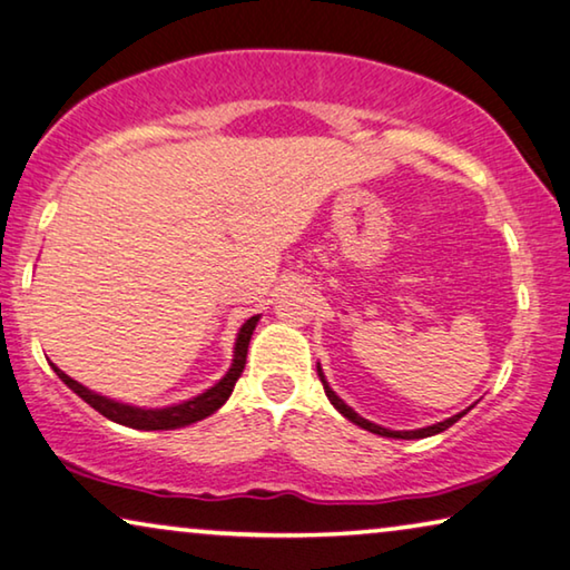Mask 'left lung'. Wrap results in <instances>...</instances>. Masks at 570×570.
I'll use <instances>...</instances> for the list:
<instances>
[{"label":"left lung","mask_w":570,"mask_h":570,"mask_svg":"<svg viewBox=\"0 0 570 570\" xmlns=\"http://www.w3.org/2000/svg\"><path fill=\"white\" fill-rule=\"evenodd\" d=\"M317 376H320V381H322V386H325V394H327V399H330V404L335 406V410L343 414L345 420H351L353 424H358V428H363V430H368V432H373V435H381V438H394V440H420V438H430V435H438V432H443V430H448L450 424H455L458 420L463 417L465 412L471 410H465V412H458V414H453V417H448V420H443V422H438V424H430V428H420V430H389V428H381V424H376V422H368L366 417H361L358 412L353 410V406H347L343 399H340L333 389H330V384H327V379H325V373H322V366L317 363Z\"/></svg>","instance_id":"left-lung-1"}]
</instances>
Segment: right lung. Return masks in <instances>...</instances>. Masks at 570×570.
<instances>
[{"instance_id": "obj_1", "label": "right lung", "mask_w": 570, "mask_h": 570, "mask_svg": "<svg viewBox=\"0 0 570 570\" xmlns=\"http://www.w3.org/2000/svg\"><path fill=\"white\" fill-rule=\"evenodd\" d=\"M258 320L261 317L256 314V317L245 320L243 327L237 330L235 347H233V363H230V368H227L225 376L219 379L215 386H209L207 392L186 399V402H181V404L146 410V406L117 402V399L101 396L97 392H91V389H87L83 384H79V381H73L71 376H68V373L58 368L56 363H50V366H53L56 376L61 379L73 394H79L83 402H87L89 406H95V410L99 414H105L107 420H112L117 424H125V428H132V430H178V428H186V424H194V422H199L204 417H209V414H215L219 406H223L227 399H230L233 389H235V381L240 379V373L245 368V355H248L250 335H253V330H256Z\"/></svg>"}]
</instances>
